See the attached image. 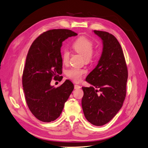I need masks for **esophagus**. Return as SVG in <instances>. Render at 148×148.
<instances>
[{"label": "esophagus", "mask_w": 148, "mask_h": 148, "mask_svg": "<svg viewBox=\"0 0 148 148\" xmlns=\"http://www.w3.org/2000/svg\"><path fill=\"white\" fill-rule=\"evenodd\" d=\"M80 88H81V86L79 85H77V84L74 85V89H75V90H78V89H80Z\"/></svg>", "instance_id": "obj_1"}]
</instances>
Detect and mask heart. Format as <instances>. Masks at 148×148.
<instances>
[{"label":"heart","instance_id":"heart-1","mask_svg":"<svg viewBox=\"0 0 148 148\" xmlns=\"http://www.w3.org/2000/svg\"><path fill=\"white\" fill-rule=\"evenodd\" d=\"M94 42L91 38L86 36H80L75 40L73 43V49L77 53L81 54L84 57L86 62H90L97 56V51L93 50ZM70 51L66 49L62 52V60L64 63H67L69 60ZM85 73V71L81 69L72 67L67 71V76L75 82L81 81L82 75Z\"/></svg>","mask_w":148,"mask_h":148}]
</instances>
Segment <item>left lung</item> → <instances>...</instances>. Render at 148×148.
<instances>
[{"label": "left lung", "instance_id": "obj_1", "mask_svg": "<svg viewBox=\"0 0 148 148\" xmlns=\"http://www.w3.org/2000/svg\"><path fill=\"white\" fill-rule=\"evenodd\" d=\"M103 41V51L98 64L86 79L90 87H82V108L86 119L92 125L107 123L121 110L126 96L127 67L117 39L106 32L94 30ZM98 88L101 92L98 95Z\"/></svg>", "mask_w": 148, "mask_h": 148}]
</instances>
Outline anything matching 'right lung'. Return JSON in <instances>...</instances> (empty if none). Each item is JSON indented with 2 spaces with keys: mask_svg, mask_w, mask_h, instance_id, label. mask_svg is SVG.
<instances>
[{
  "mask_svg": "<svg viewBox=\"0 0 148 148\" xmlns=\"http://www.w3.org/2000/svg\"><path fill=\"white\" fill-rule=\"evenodd\" d=\"M77 35L67 29L49 30L41 34L29 48L23 73V87L27 106L40 121L56 120L74 90V84L68 79L57 88L51 86L50 82L62 73V42Z\"/></svg>",
  "mask_w": 148,
  "mask_h": 148,
  "instance_id": "1",
  "label": "right lung"
}]
</instances>
